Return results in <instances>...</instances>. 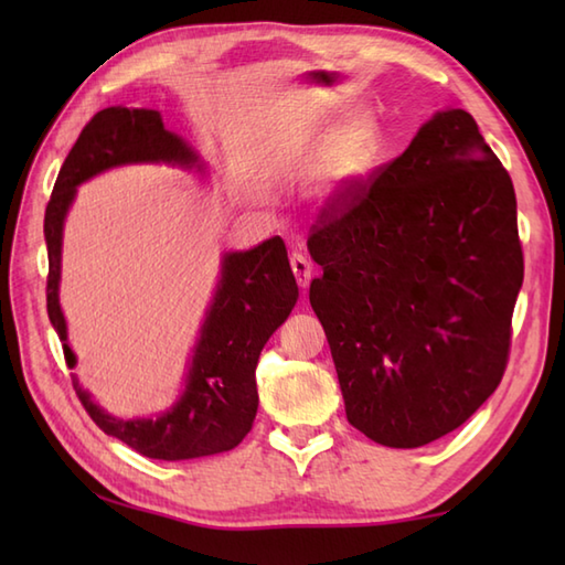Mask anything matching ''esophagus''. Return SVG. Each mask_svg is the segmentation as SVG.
<instances>
[{
    "label": "esophagus",
    "mask_w": 565,
    "mask_h": 565,
    "mask_svg": "<svg viewBox=\"0 0 565 565\" xmlns=\"http://www.w3.org/2000/svg\"><path fill=\"white\" fill-rule=\"evenodd\" d=\"M291 271H294V276H296V281L303 286L310 284V279H313V264H310L303 255H294L291 257Z\"/></svg>",
    "instance_id": "obj_1"
}]
</instances>
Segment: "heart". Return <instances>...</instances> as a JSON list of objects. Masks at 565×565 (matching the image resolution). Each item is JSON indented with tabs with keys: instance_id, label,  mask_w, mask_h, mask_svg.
<instances>
[{
	"instance_id": "b5f03b06",
	"label": "heart",
	"mask_w": 565,
	"mask_h": 565,
	"mask_svg": "<svg viewBox=\"0 0 565 565\" xmlns=\"http://www.w3.org/2000/svg\"><path fill=\"white\" fill-rule=\"evenodd\" d=\"M376 154V130L366 121H352L342 126L330 140L326 152V170L328 177L347 182V179L362 177L369 164L374 162Z\"/></svg>"
}]
</instances>
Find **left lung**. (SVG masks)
<instances>
[{
  "label": "left lung",
  "mask_w": 565,
  "mask_h": 565,
  "mask_svg": "<svg viewBox=\"0 0 565 565\" xmlns=\"http://www.w3.org/2000/svg\"><path fill=\"white\" fill-rule=\"evenodd\" d=\"M310 284L350 425L415 449L500 386L524 279L518 199L473 116L427 121L398 158L318 213Z\"/></svg>",
  "instance_id": "8db88e82"
}]
</instances>
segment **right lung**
Here are the masks:
<instances>
[{
  "label": "right lung",
  "instance_id": "obj_1",
  "mask_svg": "<svg viewBox=\"0 0 565 565\" xmlns=\"http://www.w3.org/2000/svg\"><path fill=\"white\" fill-rule=\"evenodd\" d=\"M160 160L194 164L196 154L164 128L160 111L109 106L92 116L60 167L43 225L47 245L45 301L67 366H75V354L67 344L65 318L57 303V281L63 221L77 184L116 164ZM296 298L298 286L281 237L264 239L255 249L233 252L223 259V279L201 328L186 391L172 411L158 419H116L92 403V395L75 376L72 386L99 429L148 459L184 461L227 451L245 439L255 423L259 403L255 369L262 347L289 318Z\"/></svg>",
  "mask_w": 565,
  "mask_h": 565
}]
</instances>
